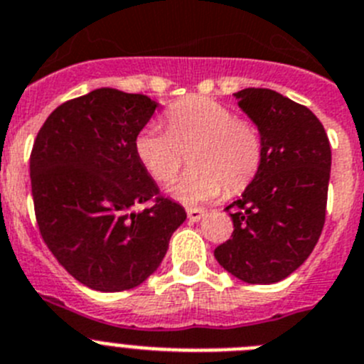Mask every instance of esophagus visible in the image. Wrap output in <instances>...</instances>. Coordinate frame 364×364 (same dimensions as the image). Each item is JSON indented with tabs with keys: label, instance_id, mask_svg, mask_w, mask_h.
Listing matches in <instances>:
<instances>
[{
	"label": "esophagus",
	"instance_id": "1",
	"mask_svg": "<svg viewBox=\"0 0 364 364\" xmlns=\"http://www.w3.org/2000/svg\"><path fill=\"white\" fill-rule=\"evenodd\" d=\"M186 215H188L190 221H199L205 215V210H201V208H186Z\"/></svg>",
	"mask_w": 364,
	"mask_h": 364
}]
</instances>
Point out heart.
Listing matches in <instances>:
<instances>
[{"label":"heart","mask_w":364,"mask_h":364,"mask_svg":"<svg viewBox=\"0 0 364 364\" xmlns=\"http://www.w3.org/2000/svg\"><path fill=\"white\" fill-rule=\"evenodd\" d=\"M166 129L146 125L134 139V152L156 183H168L178 174L190 149V166L170 186L179 201L196 205L228 194H239L259 174L264 159V137L259 125L237 117L219 101L190 96L165 110Z\"/></svg>","instance_id":"b5f03b06"}]
</instances>
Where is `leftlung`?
<instances>
[{
	"mask_svg": "<svg viewBox=\"0 0 364 364\" xmlns=\"http://www.w3.org/2000/svg\"><path fill=\"white\" fill-rule=\"evenodd\" d=\"M234 96L263 132L264 159L243 196L227 206L234 232L214 255L245 283H277L319 241L332 150L325 127L304 105L270 88H245Z\"/></svg>",
	"mask_w": 364,
	"mask_h": 364,
	"instance_id": "left-lung-1",
	"label": "left lung"
}]
</instances>
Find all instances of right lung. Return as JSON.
Listing matches in <instances>:
<instances>
[{
    "mask_svg": "<svg viewBox=\"0 0 364 364\" xmlns=\"http://www.w3.org/2000/svg\"><path fill=\"white\" fill-rule=\"evenodd\" d=\"M156 107L143 94L97 88L60 105L34 139L31 185L39 234L58 263L92 290L141 284L186 219L134 152ZM149 200V209L133 212Z\"/></svg>",
    "mask_w": 364,
    "mask_h": 364,
    "instance_id": "obj_1",
    "label": "right lung"
}]
</instances>
